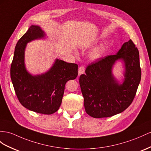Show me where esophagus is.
Instances as JSON below:
<instances>
[{
    "label": "esophagus",
    "mask_w": 151,
    "mask_h": 151,
    "mask_svg": "<svg viewBox=\"0 0 151 151\" xmlns=\"http://www.w3.org/2000/svg\"><path fill=\"white\" fill-rule=\"evenodd\" d=\"M85 72V68L84 66H80L79 68H78V75H80L83 74V73H84Z\"/></svg>",
    "instance_id": "esophagus-1"
}]
</instances>
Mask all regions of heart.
<instances>
[{
    "instance_id": "1",
    "label": "heart",
    "mask_w": 151,
    "mask_h": 151,
    "mask_svg": "<svg viewBox=\"0 0 151 151\" xmlns=\"http://www.w3.org/2000/svg\"><path fill=\"white\" fill-rule=\"evenodd\" d=\"M91 55L94 58V59L98 58L100 57V55H101V51H100L99 49H96L93 52H92Z\"/></svg>"
}]
</instances>
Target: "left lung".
Masks as SVG:
<instances>
[{"label":"left lung","mask_w":151,"mask_h":151,"mask_svg":"<svg viewBox=\"0 0 151 151\" xmlns=\"http://www.w3.org/2000/svg\"><path fill=\"white\" fill-rule=\"evenodd\" d=\"M119 58L125 61V82L119 85L111 68ZM80 86L86 113L94 118L109 117L121 113L133 102L141 80L139 52L132 40L123 44L116 55L104 57L88 64Z\"/></svg>","instance_id":"obj_1"}]
</instances>
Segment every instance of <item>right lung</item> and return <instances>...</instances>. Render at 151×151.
I'll return each mask as SVG.
<instances>
[{
	"label": "right lung",
	"mask_w": 151,
	"mask_h": 151,
	"mask_svg": "<svg viewBox=\"0 0 151 151\" xmlns=\"http://www.w3.org/2000/svg\"><path fill=\"white\" fill-rule=\"evenodd\" d=\"M44 36L39 26L30 27L15 46L10 73L15 93L22 105L35 112L50 115L59 110L65 85L68 80L76 78L78 66L57 59L47 73L37 76L30 75L24 65L26 44Z\"/></svg>",
	"instance_id": "add662e5"
}]
</instances>
